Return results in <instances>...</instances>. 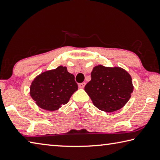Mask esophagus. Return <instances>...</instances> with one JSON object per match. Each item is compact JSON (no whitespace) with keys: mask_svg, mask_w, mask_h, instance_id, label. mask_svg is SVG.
<instances>
[{"mask_svg":"<svg viewBox=\"0 0 160 160\" xmlns=\"http://www.w3.org/2000/svg\"><path fill=\"white\" fill-rule=\"evenodd\" d=\"M86 85V83L85 82H83V83H81L78 84V87H79L80 88H84V86Z\"/></svg>","mask_w":160,"mask_h":160,"instance_id":"esophagus-1","label":"esophagus"}]
</instances>
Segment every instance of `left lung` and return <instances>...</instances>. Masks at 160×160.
<instances>
[{"label": "left lung", "instance_id": "8db88e82", "mask_svg": "<svg viewBox=\"0 0 160 160\" xmlns=\"http://www.w3.org/2000/svg\"><path fill=\"white\" fill-rule=\"evenodd\" d=\"M85 91L99 110L112 112L122 108L131 98L133 86L128 73L119 67L96 66Z\"/></svg>", "mask_w": 160, "mask_h": 160}]
</instances>
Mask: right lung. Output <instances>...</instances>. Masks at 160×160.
I'll return each instance as SVG.
<instances>
[{"label": "right lung", "instance_id": "add662e5", "mask_svg": "<svg viewBox=\"0 0 160 160\" xmlns=\"http://www.w3.org/2000/svg\"><path fill=\"white\" fill-rule=\"evenodd\" d=\"M77 89L74 76L66 67L60 66L36 77L30 86V96L40 108L55 111L67 104Z\"/></svg>", "mask_w": 160, "mask_h": 160}]
</instances>
